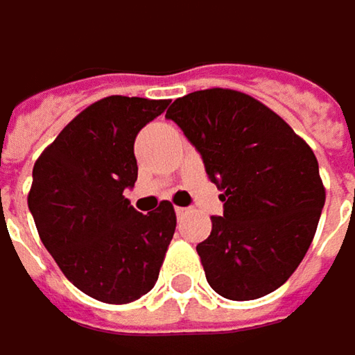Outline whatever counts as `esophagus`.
<instances>
[{"label": "esophagus", "instance_id": "1", "mask_svg": "<svg viewBox=\"0 0 355 355\" xmlns=\"http://www.w3.org/2000/svg\"><path fill=\"white\" fill-rule=\"evenodd\" d=\"M175 214H178V218H184L187 214V209L186 207H175Z\"/></svg>", "mask_w": 355, "mask_h": 355}]
</instances>
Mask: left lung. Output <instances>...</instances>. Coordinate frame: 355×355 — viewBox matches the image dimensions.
Returning <instances> with one entry per match:
<instances>
[{
	"instance_id": "obj_1",
	"label": "left lung",
	"mask_w": 355,
	"mask_h": 355,
	"mask_svg": "<svg viewBox=\"0 0 355 355\" xmlns=\"http://www.w3.org/2000/svg\"><path fill=\"white\" fill-rule=\"evenodd\" d=\"M222 189L223 216L198 243L207 284L227 300L277 290L304 259L326 204L311 148L256 98L211 87L169 105Z\"/></svg>"
}]
</instances>
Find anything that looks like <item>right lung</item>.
<instances>
[{
  "label": "right lung",
  "mask_w": 355,
  "mask_h": 355,
  "mask_svg": "<svg viewBox=\"0 0 355 355\" xmlns=\"http://www.w3.org/2000/svg\"><path fill=\"white\" fill-rule=\"evenodd\" d=\"M169 99L110 96L87 105L33 166L29 211L63 275L89 297L130 304L150 292L175 232L162 202L139 214L123 196L137 180L133 141Z\"/></svg>",
  "instance_id": "1"
}]
</instances>
